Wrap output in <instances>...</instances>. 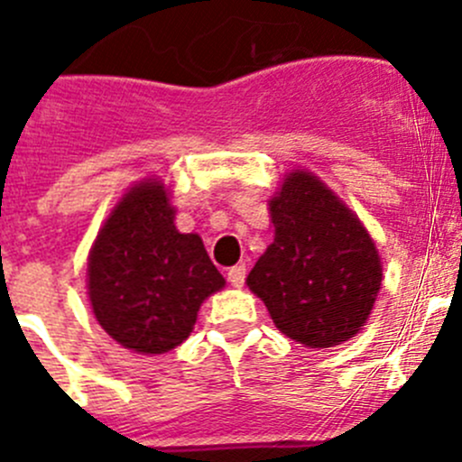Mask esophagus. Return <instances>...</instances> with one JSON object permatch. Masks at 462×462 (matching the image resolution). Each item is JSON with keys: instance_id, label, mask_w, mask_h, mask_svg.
<instances>
[{"instance_id": "1", "label": "esophagus", "mask_w": 462, "mask_h": 462, "mask_svg": "<svg viewBox=\"0 0 462 462\" xmlns=\"http://www.w3.org/2000/svg\"><path fill=\"white\" fill-rule=\"evenodd\" d=\"M245 274H247L245 265H234V268L226 273V279H228V283L234 286V289H240V286L245 283Z\"/></svg>"}]
</instances>
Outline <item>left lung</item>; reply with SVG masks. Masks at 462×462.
Listing matches in <instances>:
<instances>
[{
  "instance_id": "left-lung-1",
  "label": "left lung",
  "mask_w": 462,
  "mask_h": 462,
  "mask_svg": "<svg viewBox=\"0 0 462 462\" xmlns=\"http://www.w3.org/2000/svg\"><path fill=\"white\" fill-rule=\"evenodd\" d=\"M268 206L274 238L247 274L249 291L298 344H344L378 298L383 265L374 238L311 171H291Z\"/></svg>"
}]
</instances>
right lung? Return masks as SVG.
<instances>
[{"instance_id":"obj_1","label":"right lung","mask_w":462,"mask_h":462,"mask_svg":"<svg viewBox=\"0 0 462 462\" xmlns=\"http://www.w3.org/2000/svg\"><path fill=\"white\" fill-rule=\"evenodd\" d=\"M162 180L130 188L98 231L87 265L91 309L124 348L162 355L189 337L224 277L197 234H180Z\"/></svg>"}]
</instances>
